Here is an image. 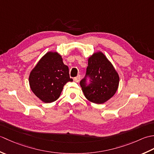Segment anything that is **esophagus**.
<instances>
[{
  "label": "esophagus",
  "instance_id": "esophagus-1",
  "mask_svg": "<svg viewBox=\"0 0 154 154\" xmlns=\"http://www.w3.org/2000/svg\"><path fill=\"white\" fill-rule=\"evenodd\" d=\"M80 78H81L80 75H77V76L76 77L74 78V81H75V82L78 83V82H79V81H80Z\"/></svg>",
  "mask_w": 154,
  "mask_h": 154
}]
</instances>
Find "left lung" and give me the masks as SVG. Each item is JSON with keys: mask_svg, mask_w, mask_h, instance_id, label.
Wrapping results in <instances>:
<instances>
[{"mask_svg": "<svg viewBox=\"0 0 154 154\" xmlns=\"http://www.w3.org/2000/svg\"><path fill=\"white\" fill-rule=\"evenodd\" d=\"M89 77L90 83H86ZM119 85V74L102 52L93 54L88 60L86 75L80 81L84 95L91 102L103 104L116 93Z\"/></svg>", "mask_w": 154, "mask_h": 154, "instance_id": "obj_1", "label": "left lung"}]
</instances>
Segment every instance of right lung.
<instances>
[{
  "label": "right lung",
  "mask_w": 154,
  "mask_h": 154,
  "mask_svg": "<svg viewBox=\"0 0 154 154\" xmlns=\"http://www.w3.org/2000/svg\"><path fill=\"white\" fill-rule=\"evenodd\" d=\"M69 68L57 52H48L32 70L29 83L35 95L45 103L56 100L63 86L72 81Z\"/></svg>",
  "instance_id": "obj_1"
}]
</instances>
